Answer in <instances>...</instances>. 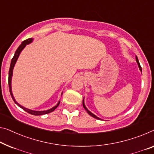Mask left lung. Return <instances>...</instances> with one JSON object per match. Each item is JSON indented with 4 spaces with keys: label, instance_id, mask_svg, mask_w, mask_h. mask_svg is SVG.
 <instances>
[{
    "label": "left lung",
    "instance_id": "left-lung-1",
    "mask_svg": "<svg viewBox=\"0 0 154 154\" xmlns=\"http://www.w3.org/2000/svg\"><path fill=\"white\" fill-rule=\"evenodd\" d=\"M136 61H137V65H138V67H139V68H140V71L142 72V68H141V66H140V63H139L138 59H137V56H136ZM83 106H84V109L86 110V111L87 113H88L89 115H90L91 116H92V117H93V118H94L97 119V120H101V119H100V118H98V117L96 116L95 115H94L93 113H92L91 111H88V109H87V108L86 107V106H85V104H84V100H83Z\"/></svg>",
    "mask_w": 154,
    "mask_h": 154
}]
</instances>
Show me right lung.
Listing matches in <instances>:
<instances>
[{
	"label": "right lung",
	"mask_w": 154,
	"mask_h": 154,
	"mask_svg": "<svg viewBox=\"0 0 154 154\" xmlns=\"http://www.w3.org/2000/svg\"><path fill=\"white\" fill-rule=\"evenodd\" d=\"M33 41V38H27V39L23 41L21 43V44L19 45V47L17 48V50H16L14 55L13 58L11 59V64H10V70H9V77H8V84H9V88H10V95L11 96V97H12V100H14V102L16 104H17L18 106L24 110V111H26L27 113H29V114H32V115H34V116H41V115H44V114H48V113H51V112L54 111L55 109L59 106V103H60V101L57 103V104L56 106L52 107V109H48L46 110V111H33V110H30V109H27V108H25L23 106H22L21 105H20L17 102V101L15 100L14 97L13 96V94H12V91H11V77H12V74H13V69H14V67L15 66V63L17 62V59H18V57H19L20 53L21 52V51L23 50L24 49V48L26 46V45L29 44V43H30L32 42ZM62 95V94H61Z\"/></svg>",
	"instance_id": "1"
}]
</instances>
